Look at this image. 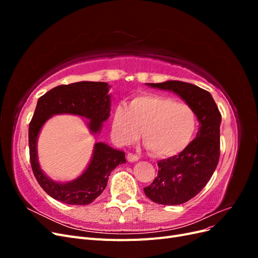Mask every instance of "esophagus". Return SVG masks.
Returning a JSON list of instances; mask_svg holds the SVG:
<instances>
[{
	"label": "esophagus",
	"mask_w": 258,
	"mask_h": 258,
	"mask_svg": "<svg viewBox=\"0 0 258 258\" xmlns=\"http://www.w3.org/2000/svg\"><path fill=\"white\" fill-rule=\"evenodd\" d=\"M127 160H128L129 162H136V161L139 160V157H138V156H137L136 154L129 153V154L127 155Z\"/></svg>",
	"instance_id": "34e87169"
}]
</instances>
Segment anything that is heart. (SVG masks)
I'll return each instance as SVG.
<instances>
[{"mask_svg":"<svg viewBox=\"0 0 258 258\" xmlns=\"http://www.w3.org/2000/svg\"><path fill=\"white\" fill-rule=\"evenodd\" d=\"M196 128L197 117L189 105L157 95L137 97L129 107L119 104L113 113L112 131L117 142L134 143L142 130L144 143L158 157H171L184 151Z\"/></svg>","mask_w":258,"mask_h":258,"instance_id":"heart-1","label":"heart"}]
</instances>
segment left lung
<instances>
[{"label":"left lung","mask_w":258,"mask_h":258,"mask_svg":"<svg viewBox=\"0 0 258 258\" xmlns=\"http://www.w3.org/2000/svg\"><path fill=\"white\" fill-rule=\"evenodd\" d=\"M147 85L176 93L192 108L199 121L197 137L178 155L159 160L157 177L144 188L146 197L156 204L182 205L204 189L217 167L222 115L211 93L196 85L181 81Z\"/></svg>","instance_id":"1"}]
</instances>
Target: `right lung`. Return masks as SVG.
Returning <instances> with one entry per match:
<instances>
[{
  "label": "right lung",
  "instance_id": "obj_1",
  "mask_svg": "<svg viewBox=\"0 0 258 258\" xmlns=\"http://www.w3.org/2000/svg\"><path fill=\"white\" fill-rule=\"evenodd\" d=\"M108 86L103 82H79L60 85L37 101L29 124L30 161L34 176L50 197L72 206L89 205L105 189L112 171L126 162L124 153L103 142L96 143L92 158L84 173L69 183H57L46 176L37 159L36 142L43 124L57 114H73L88 118L92 134H98L111 111Z\"/></svg>",
  "mask_w": 258,
  "mask_h": 258
}]
</instances>
